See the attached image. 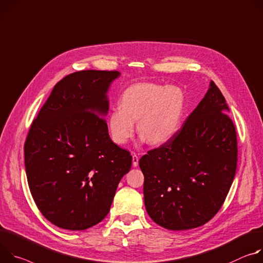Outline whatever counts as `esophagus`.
<instances>
[{
    "instance_id": "obj_1",
    "label": "esophagus",
    "mask_w": 263,
    "mask_h": 263,
    "mask_svg": "<svg viewBox=\"0 0 263 263\" xmlns=\"http://www.w3.org/2000/svg\"><path fill=\"white\" fill-rule=\"evenodd\" d=\"M138 163H139V157H138L136 154H134V155H133V166H134V167H137V166H138Z\"/></svg>"
}]
</instances>
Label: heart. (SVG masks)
<instances>
[{
  "label": "heart",
  "mask_w": 263,
  "mask_h": 263,
  "mask_svg": "<svg viewBox=\"0 0 263 263\" xmlns=\"http://www.w3.org/2000/svg\"><path fill=\"white\" fill-rule=\"evenodd\" d=\"M186 97L176 85L136 83L122 93L119 107L107 117L111 140L125 145L135 134V122L143 140L152 145L170 141L181 128Z\"/></svg>",
  "instance_id": "1"
}]
</instances>
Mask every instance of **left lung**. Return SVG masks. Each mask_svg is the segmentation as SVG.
<instances>
[{
  "label": "left lung",
  "instance_id": "left-lung-1",
  "mask_svg": "<svg viewBox=\"0 0 263 263\" xmlns=\"http://www.w3.org/2000/svg\"><path fill=\"white\" fill-rule=\"evenodd\" d=\"M217 85L170 141L144 155V202L151 218L173 231L208 222L221 208L237 167L235 126Z\"/></svg>",
  "mask_w": 263,
  "mask_h": 263
}]
</instances>
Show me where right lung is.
I'll return each instance as SVG.
<instances>
[{
	"label": "right lung",
	"mask_w": 263,
	"mask_h": 263,
	"mask_svg": "<svg viewBox=\"0 0 263 263\" xmlns=\"http://www.w3.org/2000/svg\"><path fill=\"white\" fill-rule=\"evenodd\" d=\"M118 71L86 70L58 81L29 129L25 167L29 189L53 224L79 231L109 212L133 157L109 138L107 92Z\"/></svg>",
	"instance_id": "add662e5"
}]
</instances>
